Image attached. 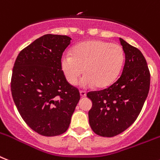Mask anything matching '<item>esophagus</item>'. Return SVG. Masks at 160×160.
Listing matches in <instances>:
<instances>
[{
    "label": "esophagus",
    "instance_id": "34e87169",
    "mask_svg": "<svg viewBox=\"0 0 160 160\" xmlns=\"http://www.w3.org/2000/svg\"><path fill=\"white\" fill-rule=\"evenodd\" d=\"M80 94L82 98H84V97L86 96V92L85 91H80Z\"/></svg>",
    "mask_w": 160,
    "mask_h": 160
}]
</instances>
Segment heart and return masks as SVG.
I'll return each mask as SVG.
<instances>
[{
    "label": "heart",
    "mask_w": 160,
    "mask_h": 160,
    "mask_svg": "<svg viewBox=\"0 0 160 160\" xmlns=\"http://www.w3.org/2000/svg\"><path fill=\"white\" fill-rule=\"evenodd\" d=\"M124 53L117 44L99 40L80 43L72 49V54L62 56L61 68L71 84H76L80 75L84 88L96 84L99 88L107 87L116 80L123 67Z\"/></svg>",
    "instance_id": "1"
}]
</instances>
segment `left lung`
Listing matches in <instances>:
<instances>
[{
    "instance_id": "left-lung-1",
    "label": "left lung",
    "mask_w": 160,
    "mask_h": 160,
    "mask_svg": "<svg viewBox=\"0 0 160 160\" xmlns=\"http://www.w3.org/2000/svg\"><path fill=\"white\" fill-rule=\"evenodd\" d=\"M125 53L120 77L108 88L88 92L92 108L88 121L92 130L102 137L116 136L131 126L144 105L151 83V76L140 50L119 38Z\"/></svg>"
}]
</instances>
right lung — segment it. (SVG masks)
I'll use <instances>...</instances> for the list:
<instances>
[{"label": "right lung", "mask_w": 160, "mask_h": 160, "mask_svg": "<svg viewBox=\"0 0 160 160\" xmlns=\"http://www.w3.org/2000/svg\"><path fill=\"white\" fill-rule=\"evenodd\" d=\"M71 41L68 36L45 35L22 49L14 62L15 106L27 124L43 136L65 132L80 101L79 90L67 81L60 63Z\"/></svg>", "instance_id": "right-lung-1"}]
</instances>
